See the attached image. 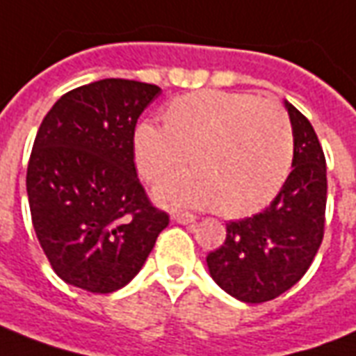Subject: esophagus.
I'll return each mask as SVG.
<instances>
[{"label":"esophagus","instance_id":"obj_1","mask_svg":"<svg viewBox=\"0 0 356 356\" xmlns=\"http://www.w3.org/2000/svg\"><path fill=\"white\" fill-rule=\"evenodd\" d=\"M173 220L179 222V225H191V222L196 220V217L188 211H175L173 213Z\"/></svg>","mask_w":356,"mask_h":356}]
</instances>
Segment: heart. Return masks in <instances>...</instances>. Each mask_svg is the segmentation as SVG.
Listing matches in <instances>:
<instances>
[{"label":"heart","mask_w":356,"mask_h":356,"mask_svg":"<svg viewBox=\"0 0 356 356\" xmlns=\"http://www.w3.org/2000/svg\"><path fill=\"white\" fill-rule=\"evenodd\" d=\"M165 126L141 122L134 131V160L156 183L192 160L194 170L168 179L156 196L164 204L217 205L228 217L264 209L285 185L294 136L283 107L247 92L200 90L165 107Z\"/></svg>","instance_id":"obj_1"}]
</instances>
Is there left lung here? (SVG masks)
I'll return each instance as SVG.
<instances>
[{
  "mask_svg": "<svg viewBox=\"0 0 356 356\" xmlns=\"http://www.w3.org/2000/svg\"><path fill=\"white\" fill-rule=\"evenodd\" d=\"M294 136L292 171L270 207L230 220L226 239L207 254L222 291L247 304L277 298L304 277L325 236L326 160L312 122L286 104Z\"/></svg>",
  "mask_w": 356,
  "mask_h": 356,
  "instance_id": "left-lung-1",
  "label": "left lung"
}]
</instances>
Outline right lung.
<instances>
[{"label": "right lung", "mask_w": 356, "mask_h": 356, "mask_svg": "<svg viewBox=\"0 0 356 356\" xmlns=\"http://www.w3.org/2000/svg\"><path fill=\"white\" fill-rule=\"evenodd\" d=\"M158 94L156 84L102 79L64 94L39 126L26 173L31 222L70 285L122 289L170 225L134 164L138 118Z\"/></svg>", "instance_id": "add662e5"}]
</instances>
